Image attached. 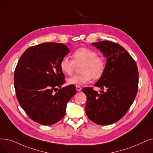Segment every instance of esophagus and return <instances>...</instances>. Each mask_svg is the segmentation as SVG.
<instances>
[{"label":"esophagus","instance_id":"1","mask_svg":"<svg viewBox=\"0 0 153 153\" xmlns=\"http://www.w3.org/2000/svg\"><path fill=\"white\" fill-rule=\"evenodd\" d=\"M76 88L77 91H81V89H82L81 86H79V85H76Z\"/></svg>","mask_w":153,"mask_h":153}]
</instances>
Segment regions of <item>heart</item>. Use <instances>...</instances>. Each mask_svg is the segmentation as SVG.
<instances>
[{
	"label": "heart",
	"mask_w": 153,
	"mask_h": 153,
	"mask_svg": "<svg viewBox=\"0 0 153 153\" xmlns=\"http://www.w3.org/2000/svg\"><path fill=\"white\" fill-rule=\"evenodd\" d=\"M72 60L68 57H64L59 63L61 71L66 75H71L74 71L76 65H80V74L68 79L69 84L83 85L94 79L101 78L105 68L104 59L97 55V53L87 48H80L73 52Z\"/></svg>",
	"instance_id": "1"
}]
</instances>
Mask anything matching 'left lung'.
<instances>
[{
    "mask_svg": "<svg viewBox=\"0 0 153 153\" xmlns=\"http://www.w3.org/2000/svg\"><path fill=\"white\" fill-rule=\"evenodd\" d=\"M92 45L100 49L107 58L105 71L92 88L82 91L87 97L85 112L88 118L99 125L114 123L126 114L134 101L138 89V69L136 61L119 44L104 41Z\"/></svg>",
    "mask_w": 153,
    "mask_h": 153,
    "instance_id": "1",
    "label": "left lung"
}]
</instances>
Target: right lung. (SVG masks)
<instances>
[{
	"mask_svg": "<svg viewBox=\"0 0 153 153\" xmlns=\"http://www.w3.org/2000/svg\"><path fill=\"white\" fill-rule=\"evenodd\" d=\"M70 52L65 45L45 42L29 48L14 71V88L21 108L33 121L51 125L64 116L66 105L76 94V86L61 89L65 82L59 63Z\"/></svg>",
	"mask_w": 153,
	"mask_h": 153,
	"instance_id": "1",
	"label": "right lung"
}]
</instances>
